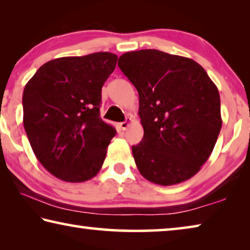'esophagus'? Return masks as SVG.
<instances>
[{
  "label": "esophagus",
  "instance_id": "1",
  "mask_svg": "<svg viewBox=\"0 0 250 250\" xmlns=\"http://www.w3.org/2000/svg\"><path fill=\"white\" fill-rule=\"evenodd\" d=\"M131 121H132V120H131V118H126L125 121L121 122V124H120V128H121V130H124V131H125L126 128H128V126L130 125V124H131Z\"/></svg>",
  "mask_w": 250,
  "mask_h": 250
}]
</instances>
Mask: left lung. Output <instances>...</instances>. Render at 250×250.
Returning a JSON list of instances; mask_svg holds the SVG:
<instances>
[{
  "mask_svg": "<svg viewBox=\"0 0 250 250\" xmlns=\"http://www.w3.org/2000/svg\"><path fill=\"white\" fill-rule=\"evenodd\" d=\"M118 66L139 94L145 134L132 154L141 175L166 186L191 179L222 129L217 87L195 61L158 49L125 53Z\"/></svg>",
  "mask_w": 250,
  "mask_h": 250,
  "instance_id": "obj_1",
  "label": "left lung"
}]
</instances>
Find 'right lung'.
Wrapping results in <instances>:
<instances>
[{
  "instance_id": "obj_1",
  "label": "right lung",
  "mask_w": 250,
  "mask_h": 250,
  "mask_svg": "<svg viewBox=\"0 0 250 250\" xmlns=\"http://www.w3.org/2000/svg\"><path fill=\"white\" fill-rule=\"evenodd\" d=\"M117 55L100 52L49 61L23 92V124L46 170L78 183L100 171L116 129L100 118L101 88L116 68Z\"/></svg>"
}]
</instances>
